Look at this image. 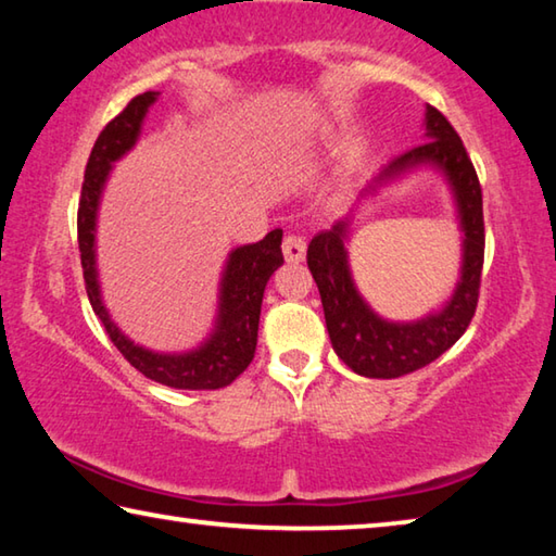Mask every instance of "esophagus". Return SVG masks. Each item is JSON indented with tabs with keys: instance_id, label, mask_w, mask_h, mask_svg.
<instances>
[{
	"instance_id": "34e87169",
	"label": "esophagus",
	"mask_w": 556,
	"mask_h": 556,
	"mask_svg": "<svg viewBox=\"0 0 556 556\" xmlns=\"http://www.w3.org/2000/svg\"><path fill=\"white\" fill-rule=\"evenodd\" d=\"M281 252H285V260L289 265H299L306 257V240L299 238V235H287L285 244H281Z\"/></svg>"
}]
</instances>
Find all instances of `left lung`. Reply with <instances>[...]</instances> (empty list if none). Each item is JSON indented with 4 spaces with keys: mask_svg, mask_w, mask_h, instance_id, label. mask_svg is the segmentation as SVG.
<instances>
[{
    "mask_svg": "<svg viewBox=\"0 0 556 556\" xmlns=\"http://www.w3.org/2000/svg\"><path fill=\"white\" fill-rule=\"evenodd\" d=\"M425 127L427 142L384 166L361 199L378 193L380 186L412 168L431 166L444 174L454 193L458 228L464 232L460 277L446 304L417 321H388L375 314L357 291L348 265L345 242L351 235V218L338 220L331 230L318 232L306 252L308 269L321 294L333 351L348 368L363 378L390 380L425 368L466 333L478 306L485 250L481 184L456 129L437 108L427 105Z\"/></svg>",
    "mask_w": 556,
    "mask_h": 556,
    "instance_id": "1",
    "label": "left lung"
}]
</instances>
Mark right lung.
Listing matches in <instances>:
<instances>
[{
	"label": "right lung",
	"mask_w": 556,
	"mask_h": 556,
	"mask_svg": "<svg viewBox=\"0 0 556 556\" xmlns=\"http://www.w3.org/2000/svg\"><path fill=\"white\" fill-rule=\"evenodd\" d=\"M156 98L159 92L154 90L131 98L129 105L115 119L108 122V127L100 131L98 142L92 147L78 205V248L83 279H86L92 312H96L102 326H105L110 341L127 357L131 368H137L149 380L166 384V388L218 390L238 378L252 363V357H255L262 296H265L269 277L285 265L279 228L267 232L260 242L242 244V248H235L230 252L220 277L215 326L211 336L199 348H193V351L156 353L129 341L110 318L100 294L96 228L102 191H105L112 164L137 144L139 135H142V122Z\"/></svg>",
	"instance_id": "right-lung-1"
}]
</instances>
